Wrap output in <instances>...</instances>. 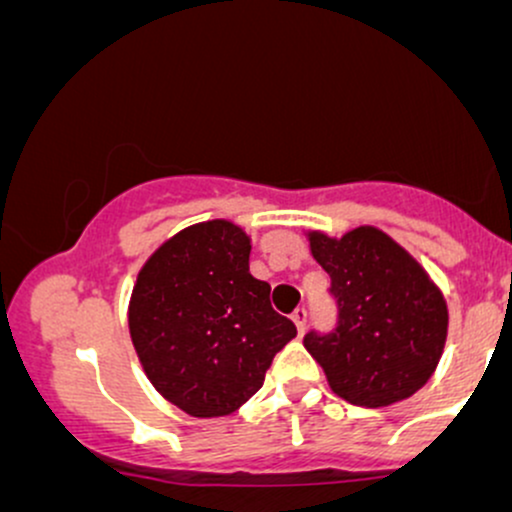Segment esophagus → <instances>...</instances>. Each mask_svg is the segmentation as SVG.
Wrapping results in <instances>:
<instances>
[{
    "instance_id": "34e87169",
    "label": "esophagus",
    "mask_w": 512,
    "mask_h": 512,
    "mask_svg": "<svg viewBox=\"0 0 512 512\" xmlns=\"http://www.w3.org/2000/svg\"><path fill=\"white\" fill-rule=\"evenodd\" d=\"M293 325H296L298 334L305 332V327H308V310L305 308H298L296 313H293Z\"/></svg>"
}]
</instances>
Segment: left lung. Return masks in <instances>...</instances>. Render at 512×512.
<instances>
[{
  "label": "left lung",
  "instance_id": "obj_1",
  "mask_svg": "<svg viewBox=\"0 0 512 512\" xmlns=\"http://www.w3.org/2000/svg\"><path fill=\"white\" fill-rule=\"evenodd\" d=\"M305 238L339 305L337 330L303 339L334 395L378 409L421 390L448 339V303L436 281L375 226L351 228L342 238L305 231Z\"/></svg>",
  "mask_w": 512,
  "mask_h": 512
}]
</instances>
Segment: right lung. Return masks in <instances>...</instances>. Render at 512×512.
Listing matches in <instances>:
<instances>
[{"label":"right lung","mask_w":512,"mask_h":512,"mask_svg":"<svg viewBox=\"0 0 512 512\" xmlns=\"http://www.w3.org/2000/svg\"><path fill=\"white\" fill-rule=\"evenodd\" d=\"M250 250L238 223H192L154 250L129 298V337L146 378L197 419L248 402L296 337L269 303L272 286L250 274Z\"/></svg>","instance_id":"1"}]
</instances>
